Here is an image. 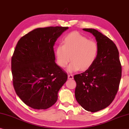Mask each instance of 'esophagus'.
Returning a JSON list of instances; mask_svg holds the SVG:
<instances>
[{"instance_id": "esophagus-1", "label": "esophagus", "mask_w": 129, "mask_h": 129, "mask_svg": "<svg viewBox=\"0 0 129 129\" xmlns=\"http://www.w3.org/2000/svg\"><path fill=\"white\" fill-rule=\"evenodd\" d=\"M68 77L69 79H73V76L72 75H68Z\"/></svg>"}]
</instances>
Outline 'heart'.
I'll return each mask as SVG.
<instances>
[{
    "label": "heart",
    "instance_id": "1",
    "mask_svg": "<svg viewBox=\"0 0 129 129\" xmlns=\"http://www.w3.org/2000/svg\"><path fill=\"white\" fill-rule=\"evenodd\" d=\"M98 53L97 42L77 31L67 34L62 45L57 46L54 50L56 62L61 68H65L71 60L72 61L68 68L70 72L88 70L95 62Z\"/></svg>",
    "mask_w": 129,
    "mask_h": 129
}]
</instances>
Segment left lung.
<instances>
[{
	"instance_id": "8db88e82",
	"label": "left lung",
	"mask_w": 129,
	"mask_h": 129,
	"mask_svg": "<svg viewBox=\"0 0 129 129\" xmlns=\"http://www.w3.org/2000/svg\"><path fill=\"white\" fill-rule=\"evenodd\" d=\"M95 37L99 46L96 60L90 69L75 75V98L83 109L95 112L108 107L119 88L122 66L116 45L93 28H83Z\"/></svg>"
}]
</instances>
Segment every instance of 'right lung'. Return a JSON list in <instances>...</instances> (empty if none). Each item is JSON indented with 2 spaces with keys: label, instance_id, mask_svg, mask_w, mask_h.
<instances>
[{
  "label": "right lung",
  "instance_id": "add662e5",
  "mask_svg": "<svg viewBox=\"0 0 129 129\" xmlns=\"http://www.w3.org/2000/svg\"><path fill=\"white\" fill-rule=\"evenodd\" d=\"M68 27L38 28L18 41L11 58L13 86L17 95L32 109L45 110L58 99L68 75L55 62L53 46Z\"/></svg>",
  "mask_w": 129,
  "mask_h": 129
}]
</instances>
